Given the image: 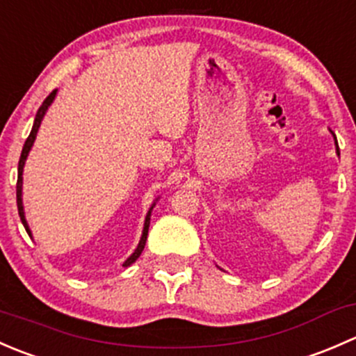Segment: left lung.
<instances>
[{"mask_svg": "<svg viewBox=\"0 0 356 356\" xmlns=\"http://www.w3.org/2000/svg\"><path fill=\"white\" fill-rule=\"evenodd\" d=\"M336 145H337V141H336ZM336 149H337V155H339V146H337V148H336Z\"/></svg>", "mask_w": 356, "mask_h": 356, "instance_id": "8db88e82", "label": "left lung"}]
</instances>
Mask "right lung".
<instances>
[{
  "mask_svg": "<svg viewBox=\"0 0 356 356\" xmlns=\"http://www.w3.org/2000/svg\"><path fill=\"white\" fill-rule=\"evenodd\" d=\"M55 96H56V89H55V91H51V92H49V96H48V98H46L44 102H42V105L39 106L38 113H35V118H34V125H32V131H31V134H29L27 141H25V145H24V148H22V155H20V160H19V177H17V207H19V215H20V220H22V224H24L25 231H27V234H29V236H31V229H29L27 222H25L24 207H22V172H24V163H25V158H27V155H29V152H31L32 145H34L35 134H38V129H39V125H41V120H42V117H44L46 110H48V106L51 105V103H53V99H55ZM152 210H153V207L149 208L148 215H146V220H145V229H143L141 241H139V245H138V248H136V251H134V253H132L131 257H129L127 260H125V264H124L125 267H127V265H131V264H134V261L138 260V258H139V254L143 253V250H145V245H146V238H148V229H149V215H152Z\"/></svg>",
  "mask_w": 356,
  "mask_h": 356,
  "instance_id": "right-lung-1",
  "label": "right lung"
}]
</instances>
